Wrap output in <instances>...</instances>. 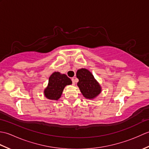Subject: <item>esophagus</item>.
Here are the masks:
<instances>
[{
  "mask_svg": "<svg viewBox=\"0 0 149 149\" xmlns=\"http://www.w3.org/2000/svg\"><path fill=\"white\" fill-rule=\"evenodd\" d=\"M72 83H73V84H75V77H73V78H72Z\"/></svg>",
  "mask_w": 149,
  "mask_h": 149,
  "instance_id": "obj_1",
  "label": "esophagus"
}]
</instances>
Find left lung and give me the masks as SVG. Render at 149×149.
Masks as SVG:
<instances>
[{
    "label": "left lung",
    "instance_id": "obj_1",
    "mask_svg": "<svg viewBox=\"0 0 149 149\" xmlns=\"http://www.w3.org/2000/svg\"><path fill=\"white\" fill-rule=\"evenodd\" d=\"M76 75L79 79L77 86L84 97L89 99H93L100 93L101 88L99 84L88 70H78Z\"/></svg>",
    "mask_w": 149,
    "mask_h": 149
}]
</instances>
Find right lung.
Wrapping results in <instances>:
<instances>
[{
	"label": "right lung",
	"mask_w": 149,
	"mask_h": 149,
	"mask_svg": "<svg viewBox=\"0 0 149 149\" xmlns=\"http://www.w3.org/2000/svg\"><path fill=\"white\" fill-rule=\"evenodd\" d=\"M72 83L71 79L66 75L61 74L59 72H54L49 77L48 86L44 91V94L47 99L58 100L64 88L66 85Z\"/></svg>",
	"instance_id": "obj_1"
}]
</instances>
